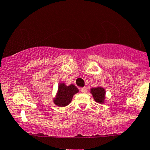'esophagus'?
Segmentation results:
<instances>
[{
    "mask_svg": "<svg viewBox=\"0 0 150 150\" xmlns=\"http://www.w3.org/2000/svg\"><path fill=\"white\" fill-rule=\"evenodd\" d=\"M81 91L83 93H86V91H87V88H86V87L81 88Z\"/></svg>",
    "mask_w": 150,
    "mask_h": 150,
    "instance_id": "obj_1",
    "label": "esophagus"
}]
</instances>
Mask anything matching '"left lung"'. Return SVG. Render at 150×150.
Here are the masks:
<instances>
[{"label": "left lung", "instance_id": "8db88e82", "mask_svg": "<svg viewBox=\"0 0 150 150\" xmlns=\"http://www.w3.org/2000/svg\"><path fill=\"white\" fill-rule=\"evenodd\" d=\"M91 94L93 97V99L96 103L100 104H104L106 102V91L105 89L102 86H98L96 88H91Z\"/></svg>", "mask_w": 150, "mask_h": 150}]
</instances>
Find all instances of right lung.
<instances>
[{
    "mask_svg": "<svg viewBox=\"0 0 150 150\" xmlns=\"http://www.w3.org/2000/svg\"><path fill=\"white\" fill-rule=\"evenodd\" d=\"M79 91V89L74 84L67 86L64 83H59L56 96L52 100L53 103L58 107H67L71 102L73 96Z\"/></svg>",
    "mask_w": 150,
    "mask_h": 150,
    "instance_id": "obj_1",
    "label": "right lung"
}]
</instances>
